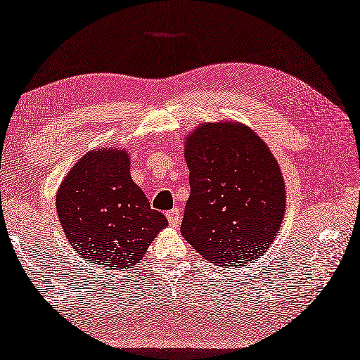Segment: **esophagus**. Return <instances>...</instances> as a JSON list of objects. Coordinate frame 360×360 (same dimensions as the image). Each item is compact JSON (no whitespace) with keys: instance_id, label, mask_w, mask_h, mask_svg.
<instances>
[{"instance_id":"1","label":"esophagus","mask_w":360,"mask_h":360,"mask_svg":"<svg viewBox=\"0 0 360 360\" xmlns=\"http://www.w3.org/2000/svg\"><path fill=\"white\" fill-rule=\"evenodd\" d=\"M166 217L172 226H177L180 224V211L177 208H174L169 212H166Z\"/></svg>"}]
</instances>
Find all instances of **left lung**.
<instances>
[{
    "mask_svg": "<svg viewBox=\"0 0 360 360\" xmlns=\"http://www.w3.org/2000/svg\"><path fill=\"white\" fill-rule=\"evenodd\" d=\"M191 195L181 234L205 259L238 267L272 245L285 212L281 167L245 124L202 122L185 138Z\"/></svg>",
    "mask_w": 360,
    "mask_h": 360,
    "instance_id": "left-lung-1",
    "label": "left lung"
}]
</instances>
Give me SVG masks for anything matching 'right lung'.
<instances>
[{
	"label": "right lung",
	"mask_w": 360,
	"mask_h": 360,
	"mask_svg": "<svg viewBox=\"0 0 360 360\" xmlns=\"http://www.w3.org/2000/svg\"><path fill=\"white\" fill-rule=\"evenodd\" d=\"M56 210L75 252L105 270L136 266L167 226L131 180L129 150L118 148L88 150L77 160L57 189Z\"/></svg>",
	"instance_id": "right-lung-1"
}]
</instances>
